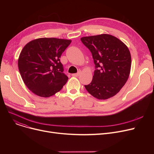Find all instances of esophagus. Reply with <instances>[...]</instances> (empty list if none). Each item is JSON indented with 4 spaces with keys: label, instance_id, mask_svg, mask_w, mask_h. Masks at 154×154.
I'll return each mask as SVG.
<instances>
[{
    "label": "esophagus",
    "instance_id": "1",
    "mask_svg": "<svg viewBox=\"0 0 154 154\" xmlns=\"http://www.w3.org/2000/svg\"><path fill=\"white\" fill-rule=\"evenodd\" d=\"M80 74H81V71H79L77 73H76V74H72V75L74 76V77H79Z\"/></svg>",
    "mask_w": 154,
    "mask_h": 154
}]
</instances>
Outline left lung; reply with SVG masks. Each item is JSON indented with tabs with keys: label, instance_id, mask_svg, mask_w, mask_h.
I'll list each match as a JSON object with an SVG mask.
<instances>
[{
	"label": "left lung",
	"instance_id": "obj_1",
	"mask_svg": "<svg viewBox=\"0 0 154 154\" xmlns=\"http://www.w3.org/2000/svg\"><path fill=\"white\" fill-rule=\"evenodd\" d=\"M80 40L91 52L95 66L92 82L84 85L86 90L100 100L114 96L130 74L132 61L128 47L109 34L84 37Z\"/></svg>",
	"mask_w": 154,
	"mask_h": 154
}]
</instances>
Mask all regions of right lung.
Here are the masks:
<instances>
[{
	"label": "right lung",
	"instance_id": "obj_1",
	"mask_svg": "<svg viewBox=\"0 0 154 154\" xmlns=\"http://www.w3.org/2000/svg\"><path fill=\"white\" fill-rule=\"evenodd\" d=\"M71 42L67 39L40 38L24 46L18 67L30 91L40 97H49L62 89L68 77L63 72L60 58Z\"/></svg>",
	"mask_w": 154,
	"mask_h": 154
}]
</instances>
